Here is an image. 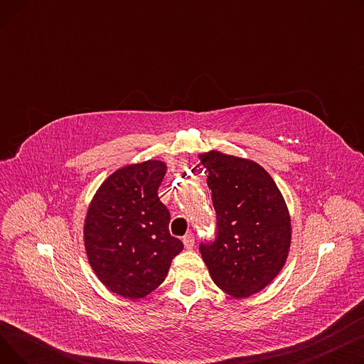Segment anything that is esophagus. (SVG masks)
I'll return each instance as SVG.
<instances>
[{
	"mask_svg": "<svg viewBox=\"0 0 364 364\" xmlns=\"http://www.w3.org/2000/svg\"><path fill=\"white\" fill-rule=\"evenodd\" d=\"M183 243L187 250H192V247L195 246V236L192 233H187L186 236H183Z\"/></svg>",
	"mask_w": 364,
	"mask_h": 364,
	"instance_id": "obj_1",
	"label": "esophagus"
}]
</instances>
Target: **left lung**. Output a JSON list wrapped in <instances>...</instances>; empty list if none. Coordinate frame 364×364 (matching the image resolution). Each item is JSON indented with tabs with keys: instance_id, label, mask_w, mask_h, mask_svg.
<instances>
[{
	"instance_id": "1",
	"label": "left lung",
	"mask_w": 364,
	"mask_h": 364,
	"mask_svg": "<svg viewBox=\"0 0 364 364\" xmlns=\"http://www.w3.org/2000/svg\"><path fill=\"white\" fill-rule=\"evenodd\" d=\"M217 214L215 239L199 250L214 283L247 298L280 273L291 246V217L274 180L254 161L213 150L199 156Z\"/></svg>"
}]
</instances>
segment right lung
Masks as SVG:
<instances>
[{
    "label": "right lung",
    "mask_w": 364,
    "mask_h": 364,
    "mask_svg": "<svg viewBox=\"0 0 364 364\" xmlns=\"http://www.w3.org/2000/svg\"><path fill=\"white\" fill-rule=\"evenodd\" d=\"M166 165L146 161L109 176L94 195L84 224L90 265L106 288L139 299L165 280L172 258L183 251L169 235V211L158 188Z\"/></svg>",
    "instance_id": "add662e5"
}]
</instances>
